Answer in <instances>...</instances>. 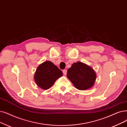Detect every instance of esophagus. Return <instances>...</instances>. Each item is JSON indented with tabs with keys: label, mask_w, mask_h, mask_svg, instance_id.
Wrapping results in <instances>:
<instances>
[{
	"label": "esophagus",
	"mask_w": 127,
	"mask_h": 127,
	"mask_svg": "<svg viewBox=\"0 0 127 127\" xmlns=\"http://www.w3.org/2000/svg\"><path fill=\"white\" fill-rule=\"evenodd\" d=\"M63 74L64 75H66V74H67V70H66V69H64L63 70Z\"/></svg>",
	"instance_id": "obj_1"
}]
</instances>
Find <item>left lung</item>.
<instances>
[{
    "label": "left lung",
    "instance_id": "8db88e82",
    "mask_svg": "<svg viewBox=\"0 0 127 127\" xmlns=\"http://www.w3.org/2000/svg\"><path fill=\"white\" fill-rule=\"evenodd\" d=\"M67 77L77 89L85 90L93 86L96 75L89 66L77 62L67 70Z\"/></svg>",
    "mask_w": 127,
    "mask_h": 127
}]
</instances>
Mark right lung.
Here are the masks:
<instances>
[{
  "instance_id": "right-lung-1",
  "label": "right lung",
  "mask_w": 127,
  "mask_h": 127,
  "mask_svg": "<svg viewBox=\"0 0 127 127\" xmlns=\"http://www.w3.org/2000/svg\"><path fill=\"white\" fill-rule=\"evenodd\" d=\"M62 75V71L57 66L47 61L38 66L34 75V80L38 87L47 90Z\"/></svg>"
}]
</instances>
